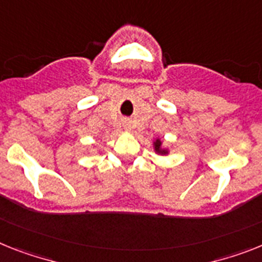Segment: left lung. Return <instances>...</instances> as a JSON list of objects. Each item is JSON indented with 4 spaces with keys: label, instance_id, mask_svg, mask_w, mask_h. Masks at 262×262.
<instances>
[{
    "label": "left lung",
    "instance_id": "8db88e82",
    "mask_svg": "<svg viewBox=\"0 0 262 262\" xmlns=\"http://www.w3.org/2000/svg\"><path fill=\"white\" fill-rule=\"evenodd\" d=\"M160 145H161V142H160V140H157V141H156V142H155L156 150H157V151H161V150H160Z\"/></svg>",
    "mask_w": 262,
    "mask_h": 262
}]
</instances>
